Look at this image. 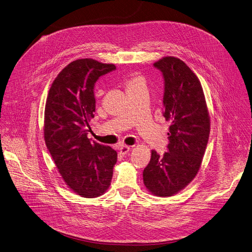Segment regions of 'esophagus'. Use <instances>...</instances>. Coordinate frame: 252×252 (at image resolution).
Segmentation results:
<instances>
[{
    "label": "esophagus",
    "instance_id": "1",
    "mask_svg": "<svg viewBox=\"0 0 252 252\" xmlns=\"http://www.w3.org/2000/svg\"><path fill=\"white\" fill-rule=\"evenodd\" d=\"M130 151V147L129 146H122L120 149H119V152L122 156H125L128 152Z\"/></svg>",
    "mask_w": 252,
    "mask_h": 252
}]
</instances>
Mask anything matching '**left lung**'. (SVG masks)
Instances as JSON below:
<instances>
[{
	"label": "left lung",
	"instance_id": "1",
	"mask_svg": "<svg viewBox=\"0 0 252 252\" xmlns=\"http://www.w3.org/2000/svg\"><path fill=\"white\" fill-rule=\"evenodd\" d=\"M164 79L163 117L170 122L167 152L152 151L143 171L148 191L158 197L172 196L196 176L210 135V115L198 77L180 59L166 56L156 63Z\"/></svg>",
	"mask_w": 252,
	"mask_h": 252
}]
</instances>
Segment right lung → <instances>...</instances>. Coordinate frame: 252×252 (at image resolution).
<instances>
[{
    "label": "right lung",
    "mask_w": 252,
    "mask_h": 252,
    "mask_svg": "<svg viewBox=\"0 0 252 252\" xmlns=\"http://www.w3.org/2000/svg\"><path fill=\"white\" fill-rule=\"evenodd\" d=\"M115 69L90 58L71 62L53 81L45 104L46 147L66 185L85 198L106 192L117 161L116 151L87 136L95 112L94 84Z\"/></svg>",
    "instance_id": "add662e5"
}]
</instances>
